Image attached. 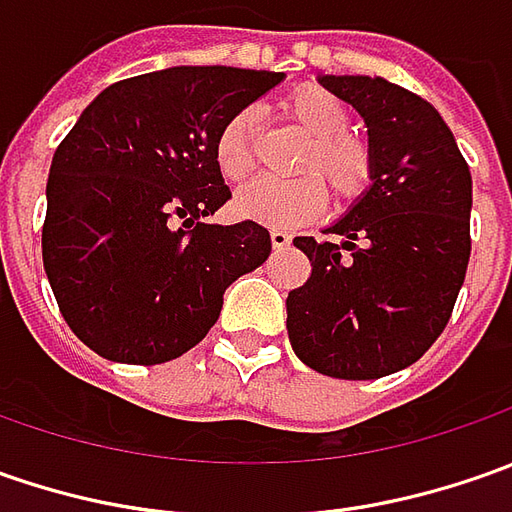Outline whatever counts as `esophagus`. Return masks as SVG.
Returning <instances> with one entry per match:
<instances>
[{
  "mask_svg": "<svg viewBox=\"0 0 512 512\" xmlns=\"http://www.w3.org/2000/svg\"><path fill=\"white\" fill-rule=\"evenodd\" d=\"M270 245L276 247V250H282V247L290 245V233H287V230H279V227H273V230H270Z\"/></svg>",
  "mask_w": 512,
  "mask_h": 512,
  "instance_id": "1",
  "label": "esophagus"
}]
</instances>
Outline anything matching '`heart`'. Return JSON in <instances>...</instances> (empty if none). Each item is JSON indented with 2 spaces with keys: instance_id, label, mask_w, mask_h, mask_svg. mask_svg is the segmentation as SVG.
Wrapping results in <instances>:
<instances>
[{
  "instance_id": "1",
  "label": "heart",
  "mask_w": 512,
  "mask_h": 512,
  "mask_svg": "<svg viewBox=\"0 0 512 512\" xmlns=\"http://www.w3.org/2000/svg\"><path fill=\"white\" fill-rule=\"evenodd\" d=\"M285 113L310 136V148L299 162V173L305 176L290 182L256 179L242 187L233 199L245 219L273 227H293L319 216L327 205V187L339 202L362 196L373 173L370 150L362 142L344 136L347 110L333 93L316 85L296 90L285 102ZM250 133V113H236L219 130L213 145V162L225 182H242L253 170Z\"/></svg>"
}]
</instances>
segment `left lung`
<instances>
[{
	"label": "left lung",
	"instance_id": "8db88e82",
	"mask_svg": "<svg viewBox=\"0 0 512 512\" xmlns=\"http://www.w3.org/2000/svg\"><path fill=\"white\" fill-rule=\"evenodd\" d=\"M364 119L370 187L325 227L296 236L310 279L287 293L296 356L367 382L422 359L442 336L470 262L473 179L442 113L382 76H319Z\"/></svg>",
	"mask_w": 512,
	"mask_h": 512
}]
</instances>
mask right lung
Segmentation results:
<instances>
[{
  "label": "right lung",
  "instance_id": "right-lung-1",
  "mask_svg": "<svg viewBox=\"0 0 512 512\" xmlns=\"http://www.w3.org/2000/svg\"><path fill=\"white\" fill-rule=\"evenodd\" d=\"M285 73L153 70L105 88L53 153L42 259L70 330L122 364L202 342L222 296L270 256L256 222L207 225L230 199L213 162L227 119Z\"/></svg>",
  "mask_w": 512,
  "mask_h": 512
}]
</instances>
